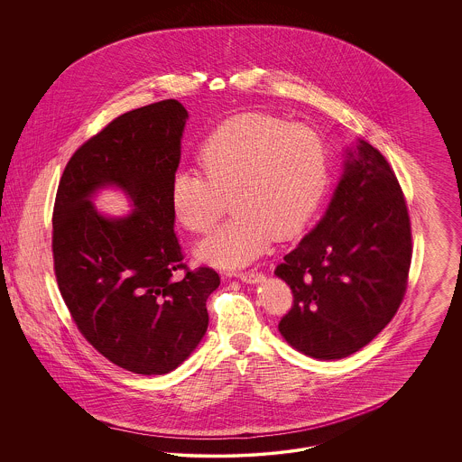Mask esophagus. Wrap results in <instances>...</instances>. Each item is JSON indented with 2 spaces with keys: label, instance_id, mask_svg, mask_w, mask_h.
I'll return each mask as SVG.
<instances>
[{
  "label": "esophagus",
  "instance_id": "esophagus-1",
  "mask_svg": "<svg viewBox=\"0 0 462 462\" xmlns=\"http://www.w3.org/2000/svg\"><path fill=\"white\" fill-rule=\"evenodd\" d=\"M241 279L242 282L245 284H258V282H263L264 275L258 270H247V272H242L237 275Z\"/></svg>",
  "mask_w": 462,
  "mask_h": 462
}]
</instances>
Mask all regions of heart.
I'll use <instances>...</instances> for the list:
<instances>
[{
	"mask_svg": "<svg viewBox=\"0 0 462 462\" xmlns=\"http://www.w3.org/2000/svg\"><path fill=\"white\" fill-rule=\"evenodd\" d=\"M204 176L176 170L170 202L176 220L208 234L220 220L226 199L236 217L200 242L208 263L236 268L256 260L273 239L300 236L328 187V149L305 125L244 112L209 133L198 149Z\"/></svg>",
	"mask_w": 462,
	"mask_h": 462,
	"instance_id": "obj_1",
	"label": "heart"
}]
</instances>
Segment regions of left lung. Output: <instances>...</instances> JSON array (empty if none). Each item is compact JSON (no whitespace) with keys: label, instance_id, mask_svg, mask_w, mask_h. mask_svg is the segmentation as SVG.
Returning <instances> with one entry per match:
<instances>
[{"label":"left lung","instance_id":"left-lung-1","mask_svg":"<svg viewBox=\"0 0 462 462\" xmlns=\"http://www.w3.org/2000/svg\"><path fill=\"white\" fill-rule=\"evenodd\" d=\"M412 258L405 198L384 155L358 140L317 226L275 268L292 291L279 330L298 352L337 360L358 352L400 307Z\"/></svg>","mask_w":462,"mask_h":462}]
</instances>
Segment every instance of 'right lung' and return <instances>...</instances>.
I'll return each instance as SVG.
<instances>
[{"instance_id": "obj_1", "label": "right lung", "mask_w": 462, "mask_h": 462, "mask_svg": "<svg viewBox=\"0 0 462 462\" xmlns=\"http://www.w3.org/2000/svg\"><path fill=\"white\" fill-rule=\"evenodd\" d=\"M187 117L178 100H161L110 121L69 159L53 208L55 277L74 324L112 364L143 375L171 373L196 350L220 286L213 268L181 262L173 228L170 181ZM107 184L133 199L128 217L94 209Z\"/></svg>"}]
</instances>
